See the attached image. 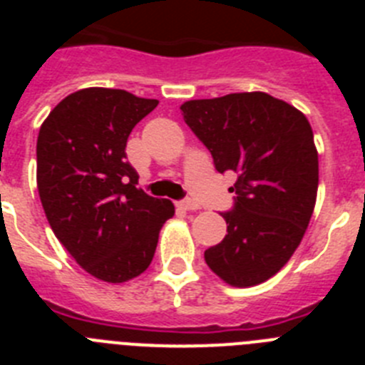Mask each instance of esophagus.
<instances>
[{
	"label": "esophagus",
	"mask_w": 365,
	"mask_h": 365,
	"mask_svg": "<svg viewBox=\"0 0 365 365\" xmlns=\"http://www.w3.org/2000/svg\"><path fill=\"white\" fill-rule=\"evenodd\" d=\"M180 208H185V210L188 212H193V210H199V205L195 201H192V199H186V201H180L179 202Z\"/></svg>",
	"instance_id": "34e87169"
}]
</instances>
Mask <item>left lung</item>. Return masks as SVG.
Segmentation results:
<instances>
[{
  "label": "left lung",
  "instance_id": "8db88e82",
  "mask_svg": "<svg viewBox=\"0 0 365 365\" xmlns=\"http://www.w3.org/2000/svg\"><path fill=\"white\" fill-rule=\"evenodd\" d=\"M182 117L214 157L237 175L227 235L205 252L206 265L232 287H254L291 259L318 193V150L307 117L269 93L188 100Z\"/></svg>",
  "mask_w": 365,
  "mask_h": 365
}]
</instances>
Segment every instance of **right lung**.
<instances>
[{
    "label": "right lung",
    "mask_w": 365,
    "mask_h": 365,
    "mask_svg": "<svg viewBox=\"0 0 365 365\" xmlns=\"http://www.w3.org/2000/svg\"><path fill=\"white\" fill-rule=\"evenodd\" d=\"M157 104L124 89L86 87L66 96L38 133L36 182L47 221L100 282L140 276L175 214L172 201L137 188V172L125 160L131 130Z\"/></svg>",
    "instance_id": "obj_1"
}]
</instances>
